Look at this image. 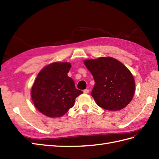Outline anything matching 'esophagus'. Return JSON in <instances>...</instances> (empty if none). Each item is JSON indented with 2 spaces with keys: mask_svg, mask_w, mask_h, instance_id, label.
<instances>
[{
  "mask_svg": "<svg viewBox=\"0 0 159 159\" xmlns=\"http://www.w3.org/2000/svg\"><path fill=\"white\" fill-rule=\"evenodd\" d=\"M83 92L85 93H88L89 92V90L86 89H85V90H83Z\"/></svg>",
  "mask_w": 159,
  "mask_h": 159,
  "instance_id": "1",
  "label": "esophagus"
}]
</instances>
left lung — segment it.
<instances>
[{
	"mask_svg": "<svg viewBox=\"0 0 159 159\" xmlns=\"http://www.w3.org/2000/svg\"><path fill=\"white\" fill-rule=\"evenodd\" d=\"M92 73L95 85L91 95L102 109L119 111L132 100L135 84L130 70L112 57H100L84 61Z\"/></svg>",
	"mask_w": 159,
	"mask_h": 159,
	"instance_id": "1",
	"label": "left lung"
}]
</instances>
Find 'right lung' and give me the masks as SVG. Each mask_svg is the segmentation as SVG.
I'll list each match as a JSON object with an SVG mask.
<instances>
[{
	"instance_id": "obj_1",
	"label": "right lung",
	"mask_w": 159,
	"mask_h": 159,
	"mask_svg": "<svg viewBox=\"0 0 159 159\" xmlns=\"http://www.w3.org/2000/svg\"><path fill=\"white\" fill-rule=\"evenodd\" d=\"M71 64L55 62L39 72L31 89V98L39 112L49 117L65 115L75 99L83 93L76 89L74 80L67 76Z\"/></svg>"
}]
</instances>
